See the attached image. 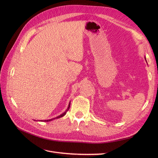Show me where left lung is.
I'll return each instance as SVG.
<instances>
[{"label":"left lung","instance_id":"8db88e82","mask_svg":"<svg viewBox=\"0 0 158 158\" xmlns=\"http://www.w3.org/2000/svg\"><path fill=\"white\" fill-rule=\"evenodd\" d=\"M145 60H146V58H145Z\"/></svg>","mask_w":158,"mask_h":158}]
</instances>
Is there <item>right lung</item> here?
<instances>
[{
	"mask_svg": "<svg viewBox=\"0 0 158 158\" xmlns=\"http://www.w3.org/2000/svg\"><path fill=\"white\" fill-rule=\"evenodd\" d=\"M70 103H69V106H68V107H67V109H66V110L64 113H63L59 115V116H58V117H56V118H52V119H49V120H44V122H50V121H52V120L57 119V118H61V117H63V116H64V115L66 114V112H67V111H69V108H70ZM44 121H41V122H44Z\"/></svg>",
	"mask_w": 158,
	"mask_h": 158,
	"instance_id": "add662e5",
	"label": "right lung"
}]
</instances>
